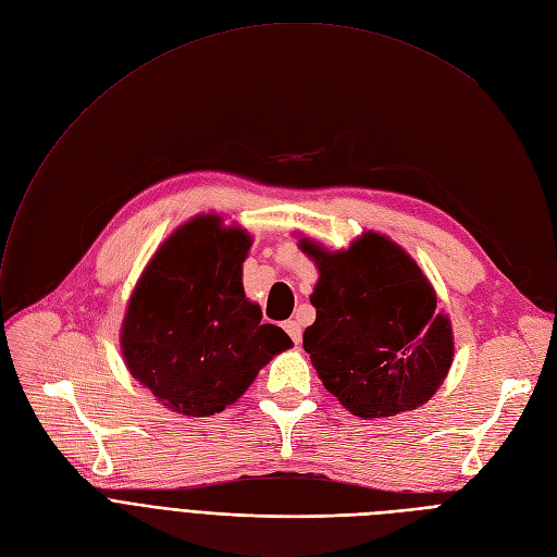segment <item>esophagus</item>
<instances>
[{
    "mask_svg": "<svg viewBox=\"0 0 557 557\" xmlns=\"http://www.w3.org/2000/svg\"><path fill=\"white\" fill-rule=\"evenodd\" d=\"M285 331H287V335H289V337H293V342H295V344H299V342H301L304 331H301V324H299L297 320H289V322H285Z\"/></svg>",
    "mask_w": 557,
    "mask_h": 557,
    "instance_id": "obj_1",
    "label": "esophagus"
}]
</instances>
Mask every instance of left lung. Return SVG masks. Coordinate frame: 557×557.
Returning a JSON list of instances; mask_svg holds the SVG:
<instances>
[{"instance_id":"left-lung-1","label":"left lung","mask_w":557,"mask_h":557,"mask_svg":"<svg viewBox=\"0 0 557 557\" xmlns=\"http://www.w3.org/2000/svg\"><path fill=\"white\" fill-rule=\"evenodd\" d=\"M320 278L304 349L324 387L351 414L392 417L431 401L454 362V329L417 260L364 231L347 249L299 237Z\"/></svg>"}]
</instances>
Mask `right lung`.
I'll list each match as a JSON object with an SVG mask.
<instances>
[{
  "label": "right lung",
  "mask_w": 557,
  "mask_h": 557,
  "mask_svg": "<svg viewBox=\"0 0 557 557\" xmlns=\"http://www.w3.org/2000/svg\"><path fill=\"white\" fill-rule=\"evenodd\" d=\"M247 228L203 213L156 249L128 297L120 349L128 374L158 404L210 417L235 404L293 339L243 287Z\"/></svg>",
  "instance_id": "right-lung-1"
}]
</instances>
